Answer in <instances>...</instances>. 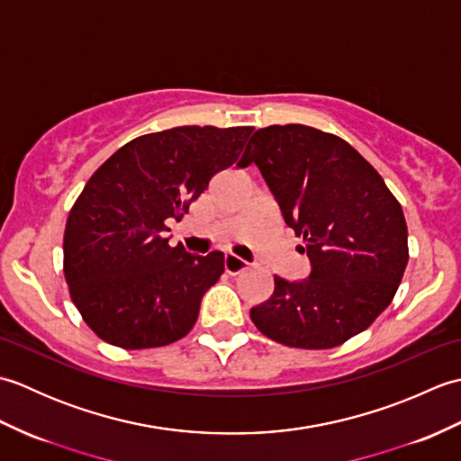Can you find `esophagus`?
<instances>
[{
    "label": "esophagus",
    "instance_id": "obj_1",
    "mask_svg": "<svg viewBox=\"0 0 461 461\" xmlns=\"http://www.w3.org/2000/svg\"><path fill=\"white\" fill-rule=\"evenodd\" d=\"M223 269H225V273H230V276H240L241 271L248 269V263L236 256H231V253H225Z\"/></svg>",
    "mask_w": 461,
    "mask_h": 461
}]
</instances>
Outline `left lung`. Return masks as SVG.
Segmentation results:
<instances>
[{
    "label": "left lung",
    "mask_w": 461,
    "mask_h": 461,
    "mask_svg": "<svg viewBox=\"0 0 461 461\" xmlns=\"http://www.w3.org/2000/svg\"><path fill=\"white\" fill-rule=\"evenodd\" d=\"M253 162L305 243L299 248L311 276L273 277V295L249 317L285 347L335 348L368 329L396 295L408 263L402 205L347 140L312 126L259 129L240 166Z\"/></svg>",
    "instance_id": "left-lung-1"
}]
</instances>
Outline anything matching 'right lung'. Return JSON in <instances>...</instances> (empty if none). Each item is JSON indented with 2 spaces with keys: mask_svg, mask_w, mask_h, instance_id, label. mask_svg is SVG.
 Listing matches in <instances>:
<instances>
[{
  "mask_svg": "<svg viewBox=\"0 0 461 461\" xmlns=\"http://www.w3.org/2000/svg\"><path fill=\"white\" fill-rule=\"evenodd\" d=\"M253 126H176L124 144L85 184L68 212L63 271L96 337L126 350L166 347L198 321L223 273V253L170 248L180 221L215 174L236 164ZM241 164V160L238 166Z\"/></svg>",
  "mask_w": 461,
  "mask_h": 461,
  "instance_id": "1",
  "label": "right lung"
}]
</instances>
